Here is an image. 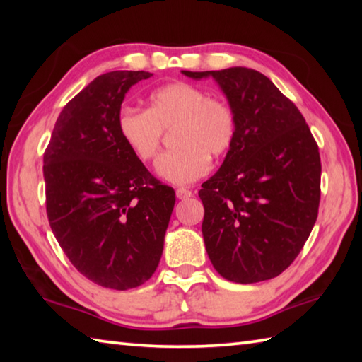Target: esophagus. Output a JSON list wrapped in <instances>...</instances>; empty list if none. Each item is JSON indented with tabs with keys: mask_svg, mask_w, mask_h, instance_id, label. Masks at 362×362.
I'll return each instance as SVG.
<instances>
[{
	"mask_svg": "<svg viewBox=\"0 0 362 362\" xmlns=\"http://www.w3.org/2000/svg\"><path fill=\"white\" fill-rule=\"evenodd\" d=\"M175 194H177V198H179V199H188V198H192L193 193H192V189L180 187V188L175 189Z\"/></svg>",
	"mask_w": 362,
	"mask_h": 362,
	"instance_id": "obj_1",
	"label": "esophagus"
}]
</instances>
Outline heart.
I'll list each match as a JSON object with an SVG mask.
<instances>
[{"mask_svg":"<svg viewBox=\"0 0 362 362\" xmlns=\"http://www.w3.org/2000/svg\"><path fill=\"white\" fill-rule=\"evenodd\" d=\"M174 129L175 148L158 159L156 173L175 185L204 177L212 156H222L236 139L238 119L228 102L189 83H170L153 90L146 112L122 108L116 119L119 137L142 161L156 156L163 134Z\"/></svg>","mask_w":362,"mask_h":362,"instance_id":"1","label":"heart"}]
</instances>
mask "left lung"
<instances>
[{"instance_id": "left-lung-1", "label": "left lung", "mask_w": 362, "mask_h": 362, "mask_svg": "<svg viewBox=\"0 0 362 362\" xmlns=\"http://www.w3.org/2000/svg\"><path fill=\"white\" fill-rule=\"evenodd\" d=\"M182 73L216 79L238 119L235 144L198 193L207 255L233 283L276 278L296 260L317 218L316 140L298 108L260 71Z\"/></svg>"}]
</instances>
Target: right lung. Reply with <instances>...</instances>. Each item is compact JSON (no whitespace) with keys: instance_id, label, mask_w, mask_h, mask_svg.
Returning <instances> with one entry per match:
<instances>
[{"instance_id":"1","label":"right lung","mask_w":362,"mask_h":362,"mask_svg":"<svg viewBox=\"0 0 362 362\" xmlns=\"http://www.w3.org/2000/svg\"><path fill=\"white\" fill-rule=\"evenodd\" d=\"M148 71L97 76L66 103L45 151L49 225L71 265L93 283L126 291L161 259L174 188L163 185L119 137L124 95Z\"/></svg>"}]
</instances>
